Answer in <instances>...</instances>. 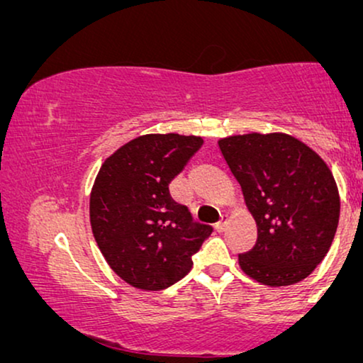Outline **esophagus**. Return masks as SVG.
Instances as JSON below:
<instances>
[{
  "label": "esophagus",
  "instance_id": "1",
  "mask_svg": "<svg viewBox=\"0 0 363 363\" xmlns=\"http://www.w3.org/2000/svg\"><path fill=\"white\" fill-rule=\"evenodd\" d=\"M227 223H228V218L222 216L220 220H218V222L216 223V230H217V232H223V230H225Z\"/></svg>",
  "mask_w": 363,
  "mask_h": 363
}]
</instances>
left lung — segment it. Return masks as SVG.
<instances>
[{
    "mask_svg": "<svg viewBox=\"0 0 363 363\" xmlns=\"http://www.w3.org/2000/svg\"><path fill=\"white\" fill-rule=\"evenodd\" d=\"M218 147L258 227L255 247L238 255L240 267L268 286L309 277L339 223L333 172L309 146L283 133L223 138Z\"/></svg>",
    "mask_w": 363,
    "mask_h": 363,
    "instance_id": "8db88e82",
    "label": "left lung"
}]
</instances>
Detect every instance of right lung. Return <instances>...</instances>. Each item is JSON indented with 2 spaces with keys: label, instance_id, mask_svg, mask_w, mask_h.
Returning <instances> with one entry per match:
<instances>
[{
  "label": "right lung",
  "instance_id": "1",
  "mask_svg": "<svg viewBox=\"0 0 363 363\" xmlns=\"http://www.w3.org/2000/svg\"><path fill=\"white\" fill-rule=\"evenodd\" d=\"M202 145L199 136L146 135L100 167L90 196L91 232L111 269L135 288L157 291L179 281L211 237L213 228L194 222L169 194Z\"/></svg>",
  "mask_w": 363,
  "mask_h": 363
}]
</instances>
